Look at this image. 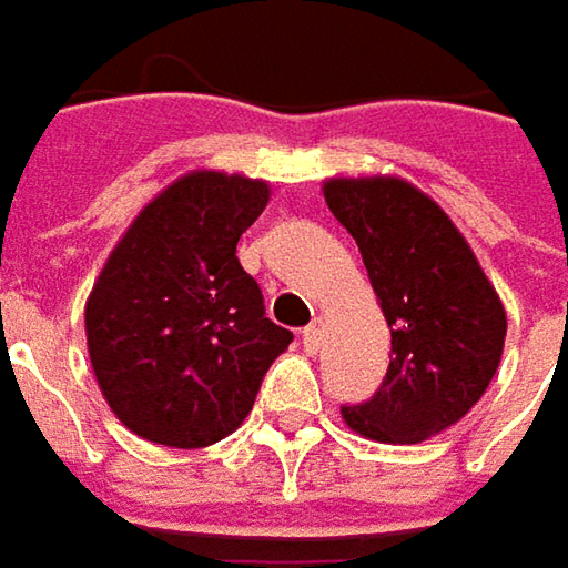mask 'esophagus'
<instances>
[{
	"label": "esophagus",
	"instance_id": "34e87169",
	"mask_svg": "<svg viewBox=\"0 0 568 568\" xmlns=\"http://www.w3.org/2000/svg\"><path fill=\"white\" fill-rule=\"evenodd\" d=\"M302 339H305V346H308V349H317V346H321V339H324V321H321V317H314L308 327L302 331Z\"/></svg>",
	"mask_w": 568,
	"mask_h": 568
}]
</instances>
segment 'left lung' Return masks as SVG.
Returning <instances> with one entry per match:
<instances>
[{
	"label": "left lung",
	"mask_w": 568,
	"mask_h": 568,
	"mask_svg": "<svg viewBox=\"0 0 568 568\" xmlns=\"http://www.w3.org/2000/svg\"><path fill=\"white\" fill-rule=\"evenodd\" d=\"M324 200L356 237L394 353L375 397L339 407L343 419L375 442H426L489 387L506 308L455 222L423 190L397 178H333Z\"/></svg>",
	"instance_id": "left-lung-1"
}]
</instances>
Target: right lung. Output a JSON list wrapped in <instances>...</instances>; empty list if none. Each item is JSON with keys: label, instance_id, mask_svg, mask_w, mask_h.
I'll list each match as a JSON object with an SVG mask.
<instances>
[{"label": "right lung", "instance_id": "1", "mask_svg": "<svg viewBox=\"0 0 568 568\" xmlns=\"http://www.w3.org/2000/svg\"><path fill=\"white\" fill-rule=\"evenodd\" d=\"M266 200L263 181L186 174L139 212L88 295L98 387L116 419L155 445L206 448L232 435L292 343L235 257Z\"/></svg>", "mask_w": 568, "mask_h": 568}]
</instances>
